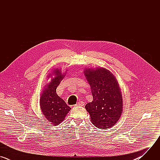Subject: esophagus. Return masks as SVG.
Instances as JSON below:
<instances>
[{"instance_id":"34e87169","label":"esophagus","mask_w":160,"mask_h":160,"mask_svg":"<svg viewBox=\"0 0 160 160\" xmlns=\"http://www.w3.org/2000/svg\"><path fill=\"white\" fill-rule=\"evenodd\" d=\"M84 104H85L84 102H83V101H79V102H78L75 104V106H84Z\"/></svg>"}]
</instances>
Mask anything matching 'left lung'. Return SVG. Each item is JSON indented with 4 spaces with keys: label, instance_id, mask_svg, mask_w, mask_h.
<instances>
[{
    "label": "left lung",
    "instance_id": "obj_1",
    "mask_svg": "<svg viewBox=\"0 0 160 160\" xmlns=\"http://www.w3.org/2000/svg\"><path fill=\"white\" fill-rule=\"evenodd\" d=\"M83 72L93 96L92 101L85 106L91 122L99 128L112 127L123 111L122 95L116 77L104 68H87Z\"/></svg>",
    "mask_w": 160,
    "mask_h": 160
}]
</instances>
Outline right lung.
Returning <instances> with one entry per match:
<instances>
[{
    "label": "right lung",
    "instance_id": "right-lung-1",
    "mask_svg": "<svg viewBox=\"0 0 160 160\" xmlns=\"http://www.w3.org/2000/svg\"><path fill=\"white\" fill-rule=\"evenodd\" d=\"M48 85L45 87L40 98V106L42 114L53 125H59L65 118L68 112L71 109L64 101L56 93V88L65 76L58 68L49 74L48 78L52 77Z\"/></svg>",
    "mask_w": 160,
    "mask_h": 160
}]
</instances>
